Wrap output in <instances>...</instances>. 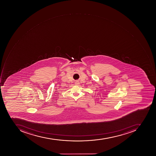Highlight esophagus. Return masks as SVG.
Wrapping results in <instances>:
<instances>
[{
  "label": "esophagus",
  "mask_w": 156,
  "mask_h": 156,
  "mask_svg": "<svg viewBox=\"0 0 156 156\" xmlns=\"http://www.w3.org/2000/svg\"><path fill=\"white\" fill-rule=\"evenodd\" d=\"M75 84H76V85H79V82H76V83H75Z\"/></svg>",
  "instance_id": "34e87169"
}]
</instances>
